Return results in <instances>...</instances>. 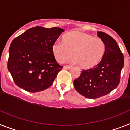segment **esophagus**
Returning <instances> with one entry per match:
<instances>
[{
    "mask_svg": "<svg viewBox=\"0 0 130 130\" xmlns=\"http://www.w3.org/2000/svg\"><path fill=\"white\" fill-rule=\"evenodd\" d=\"M71 68H72V66H69V65H66V66H64L63 68H64V69L68 70V69H70Z\"/></svg>",
    "mask_w": 130,
    "mask_h": 130,
    "instance_id": "obj_1",
    "label": "esophagus"
}]
</instances>
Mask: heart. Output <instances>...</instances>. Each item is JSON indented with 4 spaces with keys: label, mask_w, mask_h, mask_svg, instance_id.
<instances>
[{
    "label": "heart",
    "mask_w": 130,
    "mask_h": 130,
    "mask_svg": "<svg viewBox=\"0 0 130 130\" xmlns=\"http://www.w3.org/2000/svg\"><path fill=\"white\" fill-rule=\"evenodd\" d=\"M63 42H56L52 50L56 60L63 62L73 58L84 69L94 67L104 55L106 45L100 38H94L90 34L80 31H72L65 34Z\"/></svg>",
    "instance_id": "heart-1"
}]
</instances>
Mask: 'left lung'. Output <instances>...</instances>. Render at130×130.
I'll list each match as a JSON object with an SVG mask.
<instances>
[{
    "label": "left lung",
    "instance_id": "1",
    "mask_svg": "<svg viewBox=\"0 0 130 130\" xmlns=\"http://www.w3.org/2000/svg\"><path fill=\"white\" fill-rule=\"evenodd\" d=\"M98 36L106 45L102 60L96 67L82 70L74 81L77 92L88 98L102 97L114 90L120 83L124 64V55L115 40L103 32H98Z\"/></svg>",
    "mask_w": 130,
    "mask_h": 130
}]
</instances>
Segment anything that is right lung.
Returning <instances> with one entry per match:
<instances>
[{"label":"right lung","instance_id":"right-lung-1","mask_svg":"<svg viewBox=\"0 0 130 130\" xmlns=\"http://www.w3.org/2000/svg\"><path fill=\"white\" fill-rule=\"evenodd\" d=\"M64 32L60 28L36 26L12 40L7 66L16 85L29 92L52 85L63 68L56 60L52 48Z\"/></svg>","mask_w":130,"mask_h":130}]
</instances>
